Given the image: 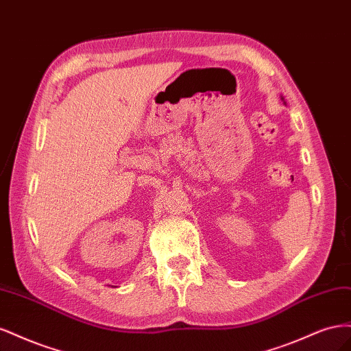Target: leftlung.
<instances>
[{
    "mask_svg": "<svg viewBox=\"0 0 351 351\" xmlns=\"http://www.w3.org/2000/svg\"><path fill=\"white\" fill-rule=\"evenodd\" d=\"M281 99H282V101H284V98H282V97H281ZM284 104H285V102H284Z\"/></svg>",
    "mask_w": 351,
    "mask_h": 351,
    "instance_id": "left-lung-1",
    "label": "left lung"
}]
</instances>
